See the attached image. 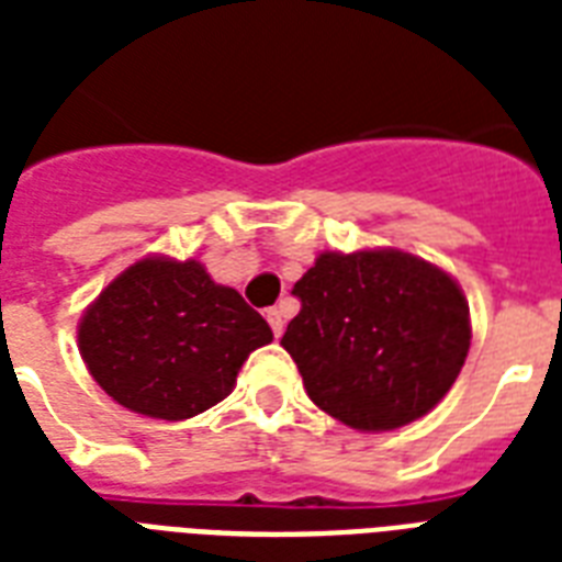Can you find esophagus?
Returning <instances> with one entry per match:
<instances>
[{"label": "esophagus", "mask_w": 562, "mask_h": 562, "mask_svg": "<svg viewBox=\"0 0 562 562\" xmlns=\"http://www.w3.org/2000/svg\"><path fill=\"white\" fill-rule=\"evenodd\" d=\"M268 324H271V329H273V335H277V338H280L282 335V326H285V315H282V308H268Z\"/></svg>", "instance_id": "1"}]
</instances>
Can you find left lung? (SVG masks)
I'll return each instance as SVG.
<instances>
[{"label":"left lung","mask_w":562,"mask_h":562,"mask_svg":"<svg viewBox=\"0 0 562 562\" xmlns=\"http://www.w3.org/2000/svg\"><path fill=\"white\" fill-rule=\"evenodd\" d=\"M282 347L308 400L359 431L408 426L470 352V306L446 271L402 250L321 254L297 280Z\"/></svg>","instance_id":"left-lung-1"}]
</instances>
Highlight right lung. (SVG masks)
Returning a JSON list of instances; mask_svg holds the SVG:
<instances>
[{
  "label": "right lung",
  "mask_w": 562,
  "mask_h": 562,
  "mask_svg": "<svg viewBox=\"0 0 562 562\" xmlns=\"http://www.w3.org/2000/svg\"><path fill=\"white\" fill-rule=\"evenodd\" d=\"M265 317L201 262L148 256L101 291L78 326V350L101 391L157 419H189L233 391Z\"/></svg>",
  "instance_id": "1"
}]
</instances>
